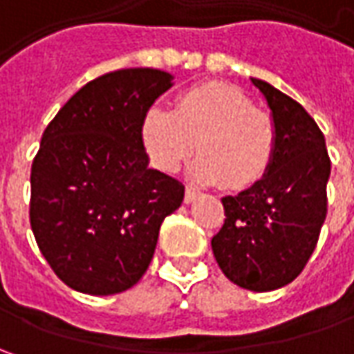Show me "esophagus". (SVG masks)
<instances>
[{"mask_svg":"<svg viewBox=\"0 0 354 354\" xmlns=\"http://www.w3.org/2000/svg\"><path fill=\"white\" fill-rule=\"evenodd\" d=\"M197 197H198L197 189H193V187H187V189H185V203H193Z\"/></svg>","mask_w":354,"mask_h":354,"instance_id":"obj_1","label":"esophagus"}]
</instances>
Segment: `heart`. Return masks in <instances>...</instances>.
Masks as SVG:
<instances>
[{"label":"heart","mask_w":354,"mask_h":354,"mask_svg":"<svg viewBox=\"0 0 354 354\" xmlns=\"http://www.w3.org/2000/svg\"><path fill=\"white\" fill-rule=\"evenodd\" d=\"M142 143L151 165L175 173L195 151L191 175L223 181L230 191L262 181L278 151L274 118L234 86L207 82L187 88L173 110L151 106L142 120Z\"/></svg>","instance_id":"b5f03b06"}]
</instances>
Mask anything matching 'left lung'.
<instances>
[{
	"mask_svg": "<svg viewBox=\"0 0 354 354\" xmlns=\"http://www.w3.org/2000/svg\"><path fill=\"white\" fill-rule=\"evenodd\" d=\"M272 110L278 151L262 181L223 197L225 225L212 236L223 274L244 290L272 292L297 278L317 246L327 216L331 159L304 106L252 78Z\"/></svg>",
	"mask_w": 354,
	"mask_h": 354,
	"instance_id": "8db88e82",
	"label": "left lung"
}]
</instances>
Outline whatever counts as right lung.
<instances>
[{
    "instance_id": "add662e5",
    "label": "right lung",
    "mask_w": 354,
    "mask_h": 354,
    "mask_svg": "<svg viewBox=\"0 0 354 354\" xmlns=\"http://www.w3.org/2000/svg\"><path fill=\"white\" fill-rule=\"evenodd\" d=\"M171 88L156 68H122L84 84L43 131L31 165L29 221L41 254L76 292L112 295L145 274L163 218L185 185L149 169L142 120Z\"/></svg>"
}]
</instances>
